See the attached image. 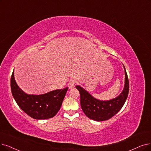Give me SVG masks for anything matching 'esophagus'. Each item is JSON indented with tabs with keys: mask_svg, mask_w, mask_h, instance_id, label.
<instances>
[{
	"mask_svg": "<svg viewBox=\"0 0 151 151\" xmlns=\"http://www.w3.org/2000/svg\"><path fill=\"white\" fill-rule=\"evenodd\" d=\"M75 83H76V81L74 80H72L70 81L68 83V87L69 88H72L75 87Z\"/></svg>",
	"mask_w": 151,
	"mask_h": 151,
	"instance_id": "esophagus-1",
	"label": "esophagus"
}]
</instances>
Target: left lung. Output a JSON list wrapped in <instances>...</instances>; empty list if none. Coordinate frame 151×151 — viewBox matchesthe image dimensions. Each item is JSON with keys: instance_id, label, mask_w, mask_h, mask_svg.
Instances as JSON below:
<instances>
[{"instance_id": "left-lung-1", "label": "left lung", "mask_w": 151, "mask_h": 151, "mask_svg": "<svg viewBox=\"0 0 151 151\" xmlns=\"http://www.w3.org/2000/svg\"><path fill=\"white\" fill-rule=\"evenodd\" d=\"M124 66V65H123ZM124 68L125 82L122 92L117 97L110 100L102 101L95 99L79 86H76L81 95V106L86 115L95 121L101 122L109 119L122 109L129 93V81Z\"/></svg>"}]
</instances>
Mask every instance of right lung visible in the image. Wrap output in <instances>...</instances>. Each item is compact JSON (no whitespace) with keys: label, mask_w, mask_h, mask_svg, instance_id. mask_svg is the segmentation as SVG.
<instances>
[{"label":"right lung","mask_w":151,"mask_h":151,"mask_svg":"<svg viewBox=\"0 0 151 151\" xmlns=\"http://www.w3.org/2000/svg\"><path fill=\"white\" fill-rule=\"evenodd\" d=\"M11 91L17 105L28 116L36 119H45L55 116L62 105L68 87L57 89L42 95H28L18 86L11 76Z\"/></svg>","instance_id":"right-lung-1"}]
</instances>
